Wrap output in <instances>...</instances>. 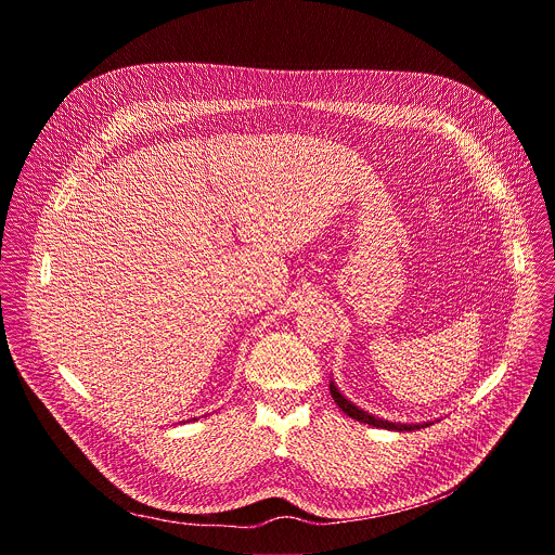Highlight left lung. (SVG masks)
Here are the masks:
<instances>
[{"label": "left lung", "instance_id": "1", "mask_svg": "<svg viewBox=\"0 0 555 555\" xmlns=\"http://www.w3.org/2000/svg\"><path fill=\"white\" fill-rule=\"evenodd\" d=\"M330 392H332V399L337 401V405H339V409H341L348 417H352V420H357V422H363V424H367V426L390 428V430H417V428H422V424H413V426H409V424H392V422H384V420H379V417H373V415L363 413L361 409H357L354 403H350V401L337 390L335 384H330Z\"/></svg>", "mask_w": 555, "mask_h": 555}]
</instances>
